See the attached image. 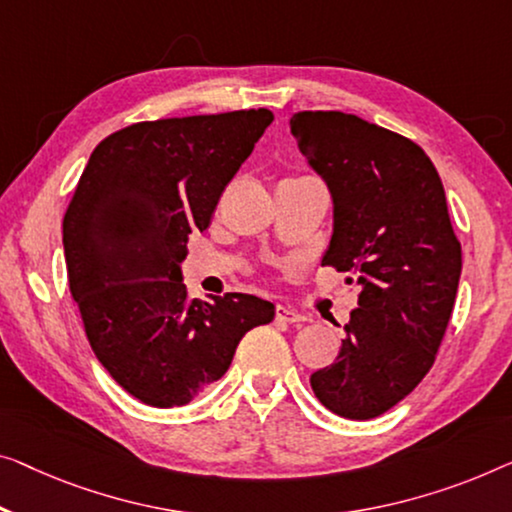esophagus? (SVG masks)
<instances>
[{
	"mask_svg": "<svg viewBox=\"0 0 512 512\" xmlns=\"http://www.w3.org/2000/svg\"><path fill=\"white\" fill-rule=\"evenodd\" d=\"M276 319H280V322H287V324H301L308 317L301 315L299 310H294L292 305H276Z\"/></svg>",
	"mask_w": 512,
	"mask_h": 512,
	"instance_id": "esophagus-1",
	"label": "esophagus"
}]
</instances>
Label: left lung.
<instances>
[{
	"label": "left lung",
	"instance_id": "8db88e82",
	"mask_svg": "<svg viewBox=\"0 0 512 512\" xmlns=\"http://www.w3.org/2000/svg\"><path fill=\"white\" fill-rule=\"evenodd\" d=\"M289 128L333 195L322 264L361 285L340 354L312 372L310 386L333 414L368 421L432 368L455 305L462 246L437 167L409 137L335 110L296 112Z\"/></svg>",
	"mask_w": 512,
	"mask_h": 512
}]
</instances>
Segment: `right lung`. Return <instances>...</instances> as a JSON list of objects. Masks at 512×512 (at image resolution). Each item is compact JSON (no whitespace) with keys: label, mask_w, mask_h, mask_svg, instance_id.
Masks as SVG:
<instances>
[{"label":"right lung","mask_w":512,"mask_h":512,"mask_svg":"<svg viewBox=\"0 0 512 512\" xmlns=\"http://www.w3.org/2000/svg\"><path fill=\"white\" fill-rule=\"evenodd\" d=\"M271 121L259 108L131 124L98 144L68 202L66 273L87 340L149 407L188 404L273 319L253 294L190 299L179 269Z\"/></svg>","instance_id":"right-lung-1"}]
</instances>
